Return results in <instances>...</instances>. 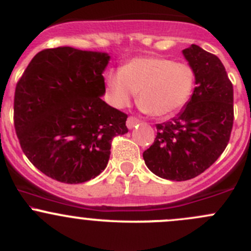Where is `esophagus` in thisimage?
<instances>
[{"mask_svg":"<svg viewBox=\"0 0 251 251\" xmlns=\"http://www.w3.org/2000/svg\"><path fill=\"white\" fill-rule=\"evenodd\" d=\"M140 123H141L140 119L135 118V116H130V118L127 119V121H126V125H127V127L131 130V128H133L136 125H138Z\"/></svg>","mask_w":251,"mask_h":251,"instance_id":"1","label":"esophagus"}]
</instances>
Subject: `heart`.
Wrapping results in <instances>:
<instances>
[{
    "instance_id": "obj_1",
    "label": "heart",
    "mask_w": 251,
    "mask_h": 251,
    "mask_svg": "<svg viewBox=\"0 0 251 251\" xmlns=\"http://www.w3.org/2000/svg\"><path fill=\"white\" fill-rule=\"evenodd\" d=\"M194 86L196 73L191 65L163 57L133 58L121 69H111L105 74L107 95L114 107H127L138 92L141 109L158 119L181 110Z\"/></svg>"
}]
</instances>
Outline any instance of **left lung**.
Listing matches in <instances>:
<instances>
[{
  "label": "left lung",
  "instance_id": "1",
  "mask_svg": "<svg viewBox=\"0 0 251 251\" xmlns=\"http://www.w3.org/2000/svg\"><path fill=\"white\" fill-rule=\"evenodd\" d=\"M196 73V88L184 109L156 125L154 143L143 151L149 170L161 178L187 181L224 153L233 126V86L221 60L192 45L182 50Z\"/></svg>",
  "mask_w": 251,
  "mask_h": 251
}]
</instances>
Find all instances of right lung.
<instances>
[{
	"label": "right lung",
	"mask_w": 251,
	"mask_h": 251,
	"mask_svg": "<svg viewBox=\"0 0 251 251\" xmlns=\"http://www.w3.org/2000/svg\"><path fill=\"white\" fill-rule=\"evenodd\" d=\"M109 54L73 47L37 53L18 81L14 127L35 168L63 183L98 176L111 141L127 132L123 111L102 100Z\"/></svg>",
	"instance_id": "add662e5"
}]
</instances>
